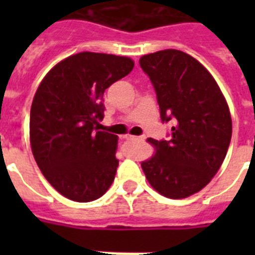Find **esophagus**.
<instances>
[{
    "label": "esophagus",
    "instance_id": "34e87169",
    "mask_svg": "<svg viewBox=\"0 0 255 255\" xmlns=\"http://www.w3.org/2000/svg\"><path fill=\"white\" fill-rule=\"evenodd\" d=\"M126 140H144L145 136H132V135H124L123 136Z\"/></svg>",
    "mask_w": 255,
    "mask_h": 255
}]
</instances>
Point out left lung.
Masks as SVG:
<instances>
[{"label":"left lung","instance_id":"left-lung-1","mask_svg":"<svg viewBox=\"0 0 255 255\" xmlns=\"http://www.w3.org/2000/svg\"><path fill=\"white\" fill-rule=\"evenodd\" d=\"M155 88L161 122H172L168 140L148 139L156 153L141 163L152 188L168 198H185L209 184L232 139L229 107L204 66L180 50L140 58Z\"/></svg>","mask_w":255,"mask_h":255}]
</instances>
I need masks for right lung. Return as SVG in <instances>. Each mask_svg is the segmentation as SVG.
<instances>
[{
    "label": "right lung",
    "mask_w": 255,
    "mask_h": 255,
    "mask_svg": "<svg viewBox=\"0 0 255 255\" xmlns=\"http://www.w3.org/2000/svg\"><path fill=\"white\" fill-rule=\"evenodd\" d=\"M133 61L79 53L43 78L30 110V143L46 180L65 197L94 201L111 186L119 160L118 136L100 131L103 94L131 73Z\"/></svg>",
    "instance_id": "add662e5"
}]
</instances>
